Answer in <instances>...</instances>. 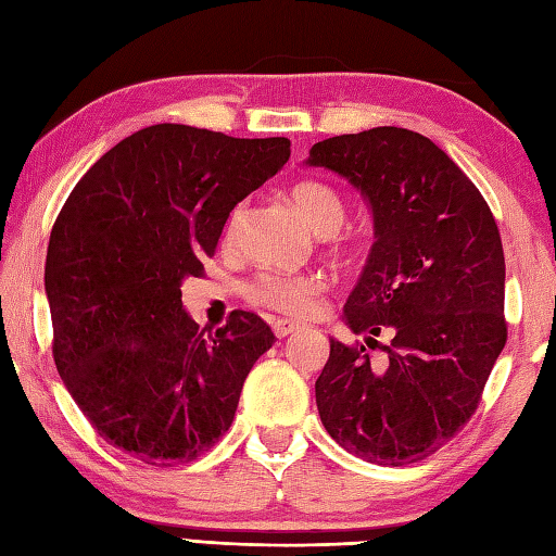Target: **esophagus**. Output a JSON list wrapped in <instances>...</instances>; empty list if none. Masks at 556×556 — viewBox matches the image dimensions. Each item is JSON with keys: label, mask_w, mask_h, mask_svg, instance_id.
<instances>
[{"label": "esophagus", "mask_w": 556, "mask_h": 556, "mask_svg": "<svg viewBox=\"0 0 556 556\" xmlns=\"http://www.w3.org/2000/svg\"><path fill=\"white\" fill-rule=\"evenodd\" d=\"M299 329H301V325L293 323V320H275V323H271V332H275L277 339H285L293 332H299Z\"/></svg>", "instance_id": "1"}]
</instances>
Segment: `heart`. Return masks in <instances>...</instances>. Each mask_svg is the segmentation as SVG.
Here are the masks:
<instances>
[{
    "label": "heart",
    "instance_id": "1",
    "mask_svg": "<svg viewBox=\"0 0 556 556\" xmlns=\"http://www.w3.org/2000/svg\"><path fill=\"white\" fill-rule=\"evenodd\" d=\"M293 205L299 207L305 222L320 233L327 236L334 248H346L344 227L349 205L346 198L339 193V188L320 179H301L289 191ZM245 219V205L239 203L224 227V241L231 243L239 236ZM327 291V277L320 271H260L243 289L245 301L255 308H265L289 317H305L320 308L323 296Z\"/></svg>",
    "mask_w": 556,
    "mask_h": 556
}]
</instances>
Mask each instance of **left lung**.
<instances>
[{
  "label": "left lung",
  "mask_w": 556,
  "mask_h": 556,
  "mask_svg": "<svg viewBox=\"0 0 556 556\" xmlns=\"http://www.w3.org/2000/svg\"><path fill=\"white\" fill-rule=\"evenodd\" d=\"M308 162L346 176L375 217L368 265L344 308L365 344L329 339L315 382L320 420L358 458L416 464L478 410L506 344L497 222L458 164L408 128L327 138ZM365 345L386 358L370 364Z\"/></svg>",
  "instance_id": "obj_1"
}]
</instances>
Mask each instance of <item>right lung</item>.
<instances>
[{"instance_id":"right-lung-1","label":"right lung","mask_w":556,"mask_h":556,"mask_svg":"<svg viewBox=\"0 0 556 556\" xmlns=\"http://www.w3.org/2000/svg\"><path fill=\"white\" fill-rule=\"evenodd\" d=\"M289 155V138L155 124L104 152L56 215L45 263L56 370L102 440L143 464L210 452L275 344L245 311L200 329L179 287L205 275L229 212Z\"/></svg>"}]
</instances>
